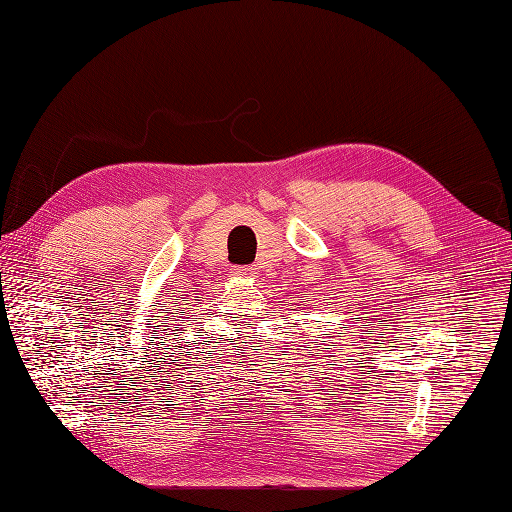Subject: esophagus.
<instances>
[{"mask_svg": "<svg viewBox=\"0 0 512 512\" xmlns=\"http://www.w3.org/2000/svg\"><path fill=\"white\" fill-rule=\"evenodd\" d=\"M230 273L237 275V277H254L256 275V267H243V265H239V267H232Z\"/></svg>", "mask_w": 512, "mask_h": 512, "instance_id": "1", "label": "esophagus"}]
</instances>
